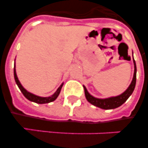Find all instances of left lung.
<instances>
[{
    "instance_id": "8db88e82",
    "label": "left lung",
    "mask_w": 148,
    "mask_h": 148,
    "mask_svg": "<svg viewBox=\"0 0 148 148\" xmlns=\"http://www.w3.org/2000/svg\"><path fill=\"white\" fill-rule=\"evenodd\" d=\"M133 64H134V73H133V79H132V82L130 85H129V87H127V89L125 90V92H122L120 95H116V96H112V97L106 98V99H99V98H95L92 96V95H90L88 91H87L85 86L83 85L84 89L85 97L89 102L90 104H92V105L95 106V107H98V108L104 110L115 109V108H117L121 105H122L127 100L128 98L131 95V94L133 93L136 86V65L134 58L133 59Z\"/></svg>"
}]
</instances>
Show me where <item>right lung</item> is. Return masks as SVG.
I'll list each match as a JSON object with an SVG mask.
<instances>
[{
    "instance_id": "add662e5",
    "label": "right lung",
    "mask_w": 148,
    "mask_h": 148,
    "mask_svg": "<svg viewBox=\"0 0 148 148\" xmlns=\"http://www.w3.org/2000/svg\"><path fill=\"white\" fill-rule=\"evenodd\" d=\"M14 77H15V80L17 84V85L19 87V89H20V90L21 91L22 93H23V95H24L28 100H29L30 101L37 103V104H47V103L52 102V101L56 100V99L58 98V95H59L61 90L63 87V84H64V83L61 84V85H60V87H58V88L57 89V90L54 92V94H53V95L49 96V97H41V96H38V95H35V94L32 93V92H29V91H27V90L22 86L20 81L18 80V76H17L16 74V70H15V66H14Z\"/></svg>"
}]
</instances>
